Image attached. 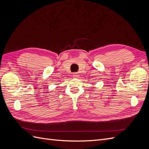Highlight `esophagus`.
Instances as JSON below:
<instances>
[{"instance_id": "obj_1", "label": "esophagus", "mask_w": 149, "mask_h": 149, "mask_svg": "<svg viewBox=\"0 0 149 149\" xmlns=\"http://www.w3.org/2000/svg\"><path fill=\"white\" fill-rule=\"evenodd\" d=\"M73 76L74 78H78V76H79V74H78V73H73Z\"/></svg>"}]
</instances>
